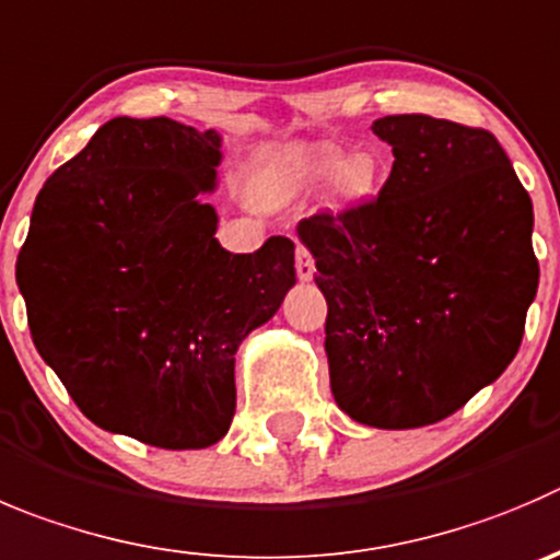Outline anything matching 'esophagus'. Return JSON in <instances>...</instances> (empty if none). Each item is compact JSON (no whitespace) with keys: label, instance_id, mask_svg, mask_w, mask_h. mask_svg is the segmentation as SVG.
<instances>
[{"label":"esophagus","instance_id":"1","mask_svg":"<svg viewBox=\"0 0 560 560\" xmlns=\"http://www.w3.org/2000/svg\"><path fill=\"white\" fill-rule=\"evenodd\" d=\"M313 271H316V264H313V255L307 253V247H296V275L300 280H311Z\"/></svg>","mask_w":560,"mask_h":560}]
</instances>
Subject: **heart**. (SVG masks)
Instances as JSON below:
<instances>
[{"instance_id": "b5f03b06", "label": "heart", "mask_w": 560, "mask_h": 560, "mask_svg": "<svg viewBox=\"0 0 560 560\" xmlns=\"http://www.w3.org/2000/svg\"><path fill=\"white\" fill-rule=\"evenodd\" d=\"M380 164L371 153L346 159L338 148L313 145L285 153H266L260 159V184L266 189L283 186H316L335 178V197L346 206H357L374 195L380 184Z\"/></svg>"}]
</instances>
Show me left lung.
Masks as SVG:
<instances>
[{
	"mask_svg": "<svg viewBox=\"0 0 560 560\" xmlns=\"http://www.w3.org/2000/svg\"><path fill=\"white\" fill-rule=\"evenodd\" d=\"M371 129L396 156L380 195L296 231L327 300L338 407L418 429L465 407L523 343L539 289L534 203L492 131L431 115Z\"/></svg>",
	"mask_w": 560,
	"mask_h": 560,
	"instance_id": "obj_1",
	"label": "left lung"
}]
</instances>
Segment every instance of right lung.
I'll return each mask as SVG.
<instances>
[{
    "label": "right lung",
    "mask_w": 560,
    "mask_h": 560,
    "mask_svg": "<svg viewBox=\"0 0 560 560\" xmlns=\"http://www.w3.org/2000/svg\"><path fill=\"white\" fill-rule=\"evenodd\" d=\"M220 135L115 117L57 167L15 260L32 340L95 425L209 448L236 412V349L296 283L294 242L214 238Z\"/></svg>",
    "instance_id": "1"
}]
</instances>
